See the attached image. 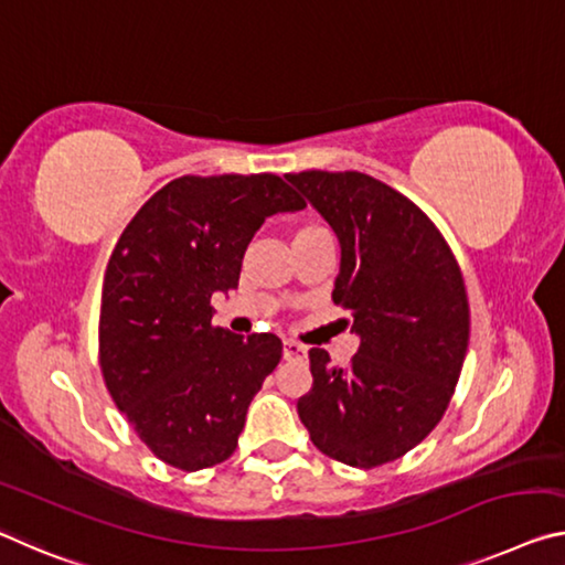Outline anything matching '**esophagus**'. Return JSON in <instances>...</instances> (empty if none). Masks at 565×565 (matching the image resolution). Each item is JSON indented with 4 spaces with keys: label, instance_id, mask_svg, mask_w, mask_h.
<instances>
[{
    "label": "esophagus",
    "instance_id": "1",
    "mask_svg": "<svg viewBox=\"0 0 565 565\" xmlns=\"http://www.w3.org/2000/svg\"><path fill=\"white\" fill-rule=\"evenodd\" d=\"M301 356H307V347L294 342V339H286V342H284V360H301Z\"/></svg>",
    "mask_w": 565,
    "mask_h": 565
}]
</instances>
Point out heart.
Returning <instances> with one entry per match:
<instances>
[{
    "label": "heart",
    "mask_w": 565,
    "mask_h": 565,
    "mask_svg": "<svg viewBox=\"0 0 565 565\" xmlns=\"http://www.w3.org/2000/svg\"><path fill=\"white\" fill-rule=\"evenodd\" d=\"M317 228H319V226H307V228H301L299 234H307V231H317Z\"/></svg>",
    "instance_id": "obj_1"
}]
</instances>
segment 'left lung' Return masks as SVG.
<instances>
[{"label":"left lung","instance_id":"obj_1","mask_svg":"<svg viewBox=\"0 0 565 565\" xmlns=\"http://www.w3.org/2000/svg\"><path fill=\"white\" fill-rule=\"evenodd\" d=\"M286 181L337 234L331 299L360 337L347 370L311 349L299 417L329 458L377 468L423 443L450 405L470 339L460 266L435 223L377 178L303 170Z\"/></svg>","mask_w":565,"mask_h":565}]
</instances>
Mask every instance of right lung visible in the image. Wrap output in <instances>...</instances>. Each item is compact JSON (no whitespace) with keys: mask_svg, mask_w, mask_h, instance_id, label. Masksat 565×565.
Wrapping results in <instances>:
<instances>
[{"mask_svg":"<svg viewBox=\"0 0 565 565\" xmlns=\"http://www.w3.org/2000/svg\"><path fill=\"white\" fill-rule=\"evenodd\" d=\"M303 203L279 175H183L128 223L105 268L107 392L160 460L195 472L231 458L250 399L281 360L276 334L213 327L262 223Z\"/></svg>","mask_w":565,"mask_h":565,"instance_id":"right-lung-1","label":"right lung"}]
</instances>
